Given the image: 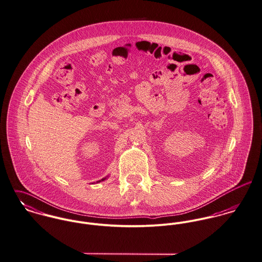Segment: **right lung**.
I'll use <instances>...</instances> for the list:
<instances>
[{"instance_id":"right-lung-1","label":"right lung","mask_w":262,"mask_h":262,"mask_svg":"<svg viewBox=\"0 0 262 262\" xmlns=\"http://www.w3.org/2000/svg\"><path fill=\"white\" fill-rule=\"evenodd\" d=\"M107 178H108V176H107V177H105V178H102V179H101V180H99V181H97V182H96V183H99V182H102V181H104V180H106V179H107Z\"/></svg>"}]
</instances>
